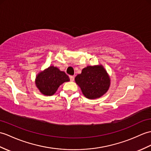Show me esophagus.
Returning <instances> with one entry per match:
<instances>
[{"instance_id": "obj_1", "label": "esophagus", "mask_w": 151, "mask_h": 151, "mask_svg": "<svg viewBox=\"0 0 151 151\" xmlns=\"http://www.w3.org/2000/svg\"><path fill=\"white\" fill-rule=\"evenodd\" d=\"M69 78H70V80H71V81H74V80H75V77L73 76H69Z\"/></svg>"}]
</instances>
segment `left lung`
Returning a JSON list of instances; mask_svg holds the SVG:
<instances>
[{
	"mask_svg": "<svg viewBox=\"0 0 151 151\" xmlns=\"http://www.w3.org/2000/svg\"><path fill=\"white\" fill-rule=\"evenodd\" d=\"M75 82L87 99H99L111 85L110 77L102 65L87 66L75 77Z\"/></svg>",
	"mask_w": 151,
	"mask_h": 151,
	"instance_id": "left-lung-1",
	"label": "left lung"
}]
</instances>
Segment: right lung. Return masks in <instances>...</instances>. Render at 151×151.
Returning a JSON list of instances; mask_svg holds the SVG:
<instances>
[{
	"label": "right lung",
	"mask_w": 151,
	"mask_h": 151,
	"mask_svg": "<svg viewBox=\"0 0 151 151\" xmlns=\"http://www.w3.org/2000/svg\"><path fill=\"white\" fill-rule=\"evenodd\" d=\"M69 80V76L64 71L51 65L38 73L35 78V85L44 95L52 96L57 92L60 86Z\"/></svg>",
	"instance_id": "right-lung-1"
}]
</instances>
